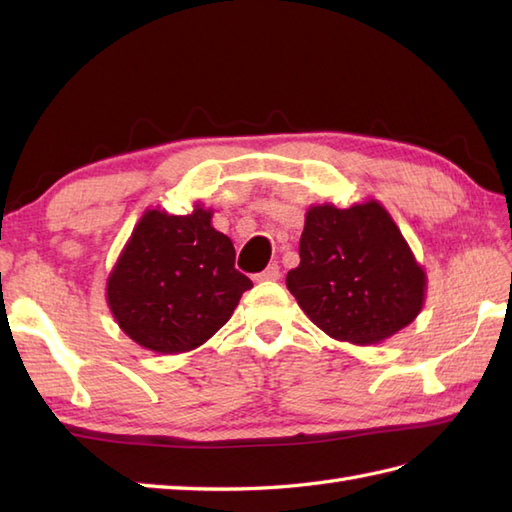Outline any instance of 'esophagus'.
Returning a JSON list of instances; mask_svg holds the SVG:
<instances>
[{"label":"esophagus","mask_w":512,"mask_h":512,"mask_svg":"<svg viewBox=\"0 0 512 512\" xmlns=\"http://www.w3.org/2000/svg\"><path fill=\"white\" fill-rule=\"evenodd\" d=\"M279 277H281V270H279L277 264H270V266L264 270V273L255 275L257 281H277Z\"/></svg>","instance_id":"esophagus-1"}]
</instances>
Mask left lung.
Here are the masks:
<instances>
[{
  "label": "left lung",
  "mask_w": 512,
  "mask_h": 512,
  "mask_svg": "<svg viewBox=\"0 0 512 512\" xmlns=\"http://www.w3.org/2000/svg\"><path fill=\"white\" fill-rule=\"evenodd\" d=\"M286 275L308 319L336 341L376 345L418 317L427 273L378 200L314 204Z\"/></svg>",
  "instance_id": "1"
}]
</instances>
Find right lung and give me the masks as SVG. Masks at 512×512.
Masks as SVG:
<instances>
[{
    "instance_id": "1",
    "label": "right lung",
    "mask_w": 512,
    "mask_h": 512,
    "mask_svg": "<svg viewBox=\"0 0 512 512\" xmlns=\"http://www.w3.org/2000/svg\"><path fill=\"white\" fill-rule=\"evenodd\" d=\"M211 217L202 204L189 215L147 209L107 277V306L118 328L145 350H195L253 288L235 270L233 242L215 231Z\"/></svg>"
}]
</instances>
